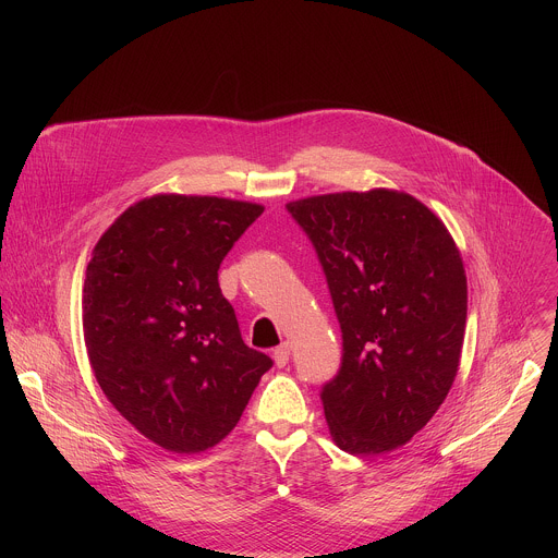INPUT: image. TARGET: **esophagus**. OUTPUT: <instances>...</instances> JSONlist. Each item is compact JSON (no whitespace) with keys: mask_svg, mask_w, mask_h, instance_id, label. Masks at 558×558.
I'll use <instances>...</instances> for the list:
<instances>
[{"mask_svg":"<svg viewBox=\"0 0 558 558\" xmlns=\"http://www.w3.org/2000/svg\"><path fill=\"white\" fill-rule=\"evenodd\" d=\"M272 359L277 363V367H286L290 361V343H281L272 350Z\"/></svg>","mask_w":558,"mask_h":558,"instance_id":"esophagus-1","label":"esophagus"}]
</instances>
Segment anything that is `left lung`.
<instances>
[{"label":"left lung","mask_w":558,"mask_h":558,"mask_svg":"<svg viewBox=\"0 0 558 558\" xmlns=\"http://www.w3.org/2000/svg\"><path fill=\"white\" fill-rule=\"evenodd\" d=\"M312 240L341 328V365L319 399L339 449L405 445L447 398L466 328V275L442 221L374 189L288 204Z\"/></svg>","instance_id":"8db88e82"}]
</instances>
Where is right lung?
<instances>
[{"label": "right lung", "instance_id": "add662e5", "mask_svg": "<svg viewBox=\"0 0 558 558\" xmlns=\"http://www.w3.org/2000/svg\"><path fill=\"white\" fill-rule=\"evenodd\" d=\"M264 213L257 204L155 195L94 246L83 332L116 410L173 453H199L240 421L272 359L242 341L219 266Z\"/></svg>", "mask_w": 558, "mask_h": 558}]
</instances>
